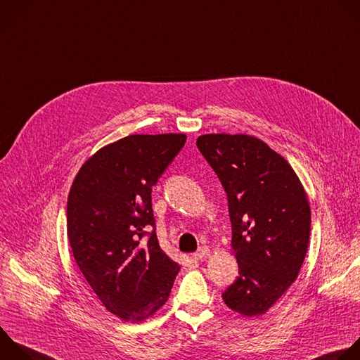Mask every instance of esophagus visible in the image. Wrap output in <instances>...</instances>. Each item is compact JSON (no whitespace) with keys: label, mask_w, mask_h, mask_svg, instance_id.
Segmentation results:
<instances>
[{"label":"esophagus","mask_w":360,"mask_h":360,"mask_svg":"<svg viewBox=\"0 0 360 360\" xmlns=\"http://www.w3.org/2000/svg\"><path fill=\"white\" fill-rule=\"evenodd\" d=\"M209 255H210V250H209L206 246H202V248H199V249L192 255V257H193L195 260H202V259H206Z\"/></svg>","instance_id":"obj_1"}]
</instances>
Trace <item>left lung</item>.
<instances>
[{
  "mask_svg": "<svg viewBox=\"0 0 360 360\" xmlns=\"http://www.w3.org/2000/svg\"><path fill=\"white\" fill-rule=\"evenodd\" d=\"M196 146L227 195L238 277L223 301L242 315H262L304 263L311 231L307 193L290 164L256 137L206 134Z\"/></svg>",
  "mask_w": 360,
  "mask_h": 360,
  "instance_id": "8db88e82",
  "label": "left lung"
}]
</instances>
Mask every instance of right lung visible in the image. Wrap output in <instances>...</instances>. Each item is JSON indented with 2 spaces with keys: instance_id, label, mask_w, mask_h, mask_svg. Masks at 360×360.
Returning a JSON list of instances; mask_svg holds the SVG:
<instances>
[{
  "instance_id": "obj_1",
  "label": "right lung",
  "mask_w": 360,
  "mask_h": 360,
  "mask_svg": "<svg viewBox=\"0 0 360 360\" xmlns=\"http://www.w3.org/2000/svg\"><path fill=\"white\" fill-rule=\"evenodd\" d=\"M185 141V134L118 140L89 158L70 188L73 257L103 305L124 321L154 315L181 270L160 248L151 192Z\"/></svg>"
}]
</instances>
